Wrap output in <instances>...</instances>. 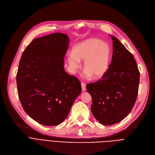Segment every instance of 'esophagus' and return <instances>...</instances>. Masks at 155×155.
I'll return each mask as SVG.
<instances>
[{
    "instance_id": "34e87169",
    "label": "esophagus",
    "mask_w": 155,
    "mask_h": 155,
    "mask_svg": "<svg viewBox=\"0 0 155 155\" xmlns=\"http://www.w3.org/2000/svg\"><path fill=\"white\" fill-rule=\"evenodd\" d=\"M81 86H82V90L83 92L85 91H86V85L85 83L84 82H82L81 83Z\"/></svg>"
}]
</instances>
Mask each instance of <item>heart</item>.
<instances>
[{"mask_svg": "<svg viewBox=\"0 0 155 155\" xmlns=\"http://www.w3.org/2000/svg\"><path fill=\"white\" fill-rule=\"evenodd\" d=\"M111 49L108 43L97 38H90L75 45L67 61L72 70L80 67V61H84V68L87 77L99 78L109 70L111 58Z\"/></svg>", "mask_w": 155, "mask_h": 155, "instance_id": "heart-1", "label": "heart"}]
</instances>
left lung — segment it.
I'll list each match as a JSON object with an SVG mask.
<instances>
[{"mask_svg":"<svg viewBox=\"0 0 155 155\" xmlns=\"http://www.w3.org/2000/svg\"><path fill=\"white\" fill-rule=\"evenodd\" d=\"M110 37L113 52L107 72L99 80L86 85L92 98L94 116L106 126L119 123L131 111L140 84V71L133 54L118 39Z\"/></svg>","mask_w":155,"mask_h":155,"instance_id":"left-lung-1","label":"left lung"}]
</instances>
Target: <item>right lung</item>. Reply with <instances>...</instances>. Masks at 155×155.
Masks as SVG:
<instances>
[{"label": "right lung", "mask_w": 155, "mask_h": 155, "mask_svg": "<svg viewBox=\"0 0 155 155\" xmlns=\"http://www.w3.org/2000/svg\"><path fill=\"white\" fill-rule=\"evenodd\" d=\"M69 38L60 32L35 39L24 50L16 82L26 114L38 123L56 126L66 119L77 97L80 82L64 69Z\"/></svg>", "instance_id": "obj_1"}]
</instances>
